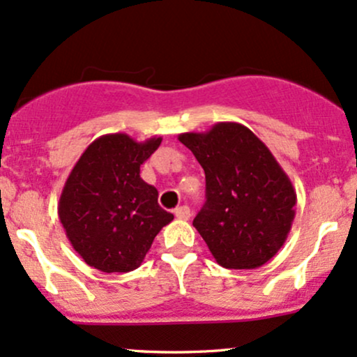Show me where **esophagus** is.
Instances as JSON below:
<instances>
[{
  "instance_id": "obj_1",
  "label": "esophagus",
  "mask_w": 357,
  "mask_h": 357,
  "mask_svg": "<svg viewBox=\"0 0 357 357\" xmlns=\"http://www.w3.org/2000/svg\"><path fill=\"white\" fill-rule=\"evenodd\" d=\"M174 215H176V218H179V220H190L191 210L188 208L186 205L185 206H179V208H176Z\"/></svg>"
}]
</instances>
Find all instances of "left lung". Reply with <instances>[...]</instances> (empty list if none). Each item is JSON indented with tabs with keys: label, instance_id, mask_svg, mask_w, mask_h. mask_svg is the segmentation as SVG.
I'll use <instances>...</instances> for the list:
<instances>
[{
	"label": "left lung",
	"instance_id": "obj_1",
	"mask_svg": "<svg viewBox=\"0 0 357 357\" xmlns=\"http://www.w3.org/2000/svg\"><path fill=\"white\" fill-rule=\"evenodd\" d=\"M202 164L206 202L193 225L227 269H256L283 248L296 193L266 144L236 121L179 134Z\"/></svg>",
	"mask_w": 357,
	"mask_h": 357
}]
</instances>
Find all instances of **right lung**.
I'll return each mask as SVG.
<instances>
[{
  "instance_id": "right-lung-1",
  "label": "right lung",
  "mask_w": 357,
  "mask_h": 357,
  "mask_svg": "<svg viewBox=\"0 0 357 357\" xmlns=\"http://www.w3.org/2000/svg\"><path fill=\"white\" fill-rule=\"evenodd\" d=\"M162 137L137 142L127 134L98 137L66 179L59 220L86 264L103 273H128L142 264L152 242L174 215L158 203V190L140 166Z\"/></svg>"
}]
</instances>
